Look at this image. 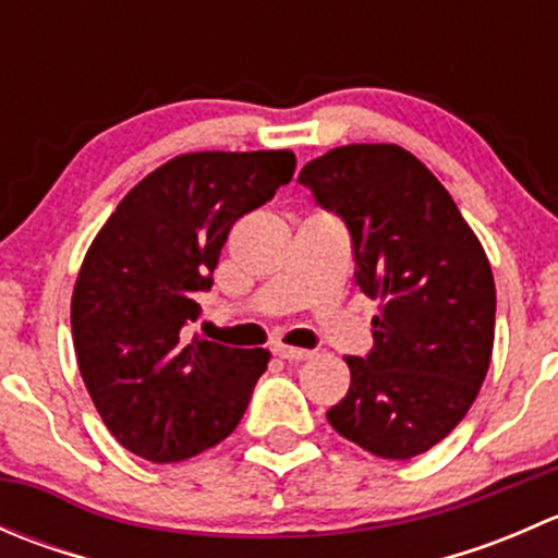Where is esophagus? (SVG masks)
Wrapping results in <instances>:
<instances>
[{"instance_id": "esophagus-1", "label": "esophagus", "mask_w": 558, "mask_h": 558, "mask_svg": "<svg viewBox=\"0 0 558 558\" xmlns=\"http://www.w3.org/2000/svg\"><path fill=\"white\" fill-rule=\"evenodd\" d=\"M275 356L286 359V362H305V359L313 356V351H305V348H294V345H275Z\"/></svg>"}]
</instances>
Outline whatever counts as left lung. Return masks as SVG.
Returning <instances> with one entry per match:
<instances>
[{
  "label": "left lung",
  "instance_id": "obj_1",
  "mask_svg": "<svg viewBox=\"0 0 558 558\" xmlns=\"http://www.w3.org/2000/svg\"><path fill=\"white\" fill-rule=\"evenodd\" d=\"M300 183L345 221L356 283L380 300L373 351L345 359L351 388L326 418L380 459L426 453L459 426L492 364L486 251L446 185L399 145L331 148Z\"/></svg>",
  "mask_w": 558,
  "mask_h": 558
}]
</instances>
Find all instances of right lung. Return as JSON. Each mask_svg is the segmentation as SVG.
<instances>
[{"instance_id": "1", "label": "right lung", "mask_w": 558, "mask_h": 558, "mask_svg": "<svg viewBox=\"0 0 558 558\" xmlns=\"http://www.w3.org/2000/svg\"><path fill=\"white\" fill-rule=\"evenodd\" d=\"M291 150H202L145 174L105 221L72 291V340L94 408L154 464L218 446L267 369L264 348L183 331L199 318L221 247L245 213L294 178Z\"/></svg>"}]
</instances>
